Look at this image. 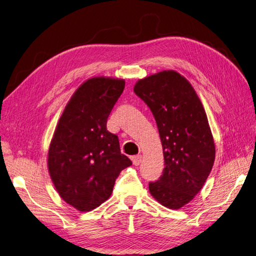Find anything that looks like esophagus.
<instances>
[{"mask_svg": "<svg viewBox=\"0 0 256 256\" xmlns=\"http://www.w3.org/2000/svg\"><path fill=\"white\" fill-rule=\"evenodd\" d=\"M142 154H137V156H132V161H133V164L134 166H140V162H142Z\"/></svg>", "mask_w": 256, "mask_h": 256, "instance_id": "obj_1", "label": "esophagus"}]
</instances>
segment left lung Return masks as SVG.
<instances>
[{
    "mask_svg": "<svg viewBox=\"0 0 256 256\" xmlns=\"http://www.w3.org/2000/svg\"><path fill=\"white\" fill-rule=\"evenodd\" d=\"M134 92L152 110L159 130L164 170L149 192L160 204L178 210L198 194L211 172L215 145L198 94L175 70L140 78Z\"/></svg>",
    "mask_w": 256,
    "mask_h": 256,
    "instance_id": "8db88e82",
    "label": "left lung"
}]
</instances>
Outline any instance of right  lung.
Here are the masks:
<instances>
[{
	"label": "right lung",
	"mask_w": 256,
	"mask_h": 256,
	"mask_svg": "<svg viewBox=\"0 0 256 256\" xmlns=\"http://www.w3.org/2000/svg\"><path fill=\"white\" fill-rule=\"evenodd\" d=\"M126 85L124 78L94 76L71 96L48 152V168L60 198L80 212L100 206L112 194L116 178L132 166L121 154L107 119Z\"/></svg>",
	"instance_id": "1"
}]
</instances>
